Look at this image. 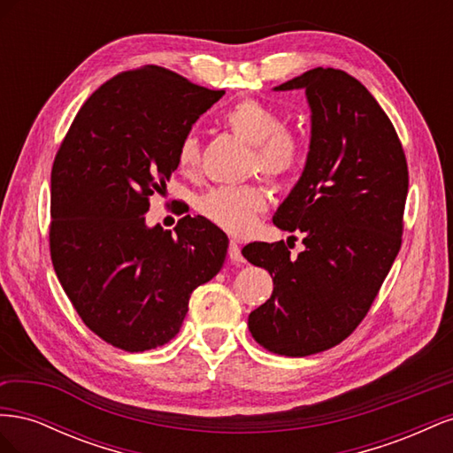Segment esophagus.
<instances>
[{"label":"esophagus","mask_w":453,"mask_h":453,"mask_svg":"<svg viewBox=\"0 0 453 453\" xmlns=\"http://www.w3.org/2000/svg\"><path fill=\"white\" fill-rule=\"evenodd\" d=\"M228 258L232 260V263H243V255H242V250L236 240H230V245H228Z\"/></svg>","instance_id":"obj_1"}]
</instances>
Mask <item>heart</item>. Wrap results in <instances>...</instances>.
Returning <instances> with one entry per match:
<instances>
[{
	"label": "heart",
	"instance_id": "b5f03b06",
	"mask_svg": "<svg viewBox=\"0 0 453 453\" xmlns=\"http://www.w3.org/2000/svg\"><path fill=\"white\" fill-rule=\"evenodd\" d=\"M225 125L238 138L253 145L251 168L260 170L276 181L289 177L304 158V143L300 135L283 127L280 111L257 98H242L232 104L225 115ZM175 164L183 173H193L200 164V142L195 132L181 135L175 147ZM268 208V196L257 185L215 187L203 193L198 213L228 234H245L255 217Z\"/></svg>",
	"mask_w": 453,
	"mask_h": 453
}]
</instances>
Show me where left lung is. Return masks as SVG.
<instances>
[{
	"label": "left lung",
	"mask_w": 453,
	"mask_h": 453,
	"mask_svg": "<svg viewBox=\"0 0 453 453\" xmlns=\"http://www.w3.org/2000/svg\"><path fill=\"white\" fill-rule=\"evenodd\" d=\"M295 88L311 109L310 150L273 225L303 232L304 251L293 258L283 242H253L242 255L273 281L250 313L253 338L306 357L346 340L378 296L401 250L408 166L389 117L357 79L315 67L276 87Z\"/></svg>",
	"instance_id": "left-lung-1"
}]
</instances>
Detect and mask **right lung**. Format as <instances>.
I'll list each match as a JSON object with an SVG mask.
<instances>
[{
  "mask_svg": "<svg viewBox=\"0 0 453 453\" xmlns=\"http://www.w3.org/2000/svg\"><path fill=\"white\" fill-rule=\"evenodd\" d=\"M225 90L145 65L109 79L79 109L50 172V258L94 334L130 353L168 344L188 298L221 270L228 238L185 215L175 234L149 228L175 147Z\"/></svg>",
  "mask_w": 453,
  "mask_h": 453,
  "instance_id": "1",
  "label": "right lung"
}]
</instances>
